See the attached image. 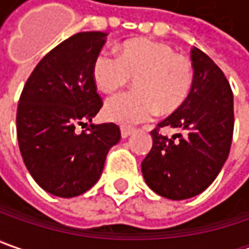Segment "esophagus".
Listing matches in <instances>:
<instances>
[{"instance_id":"34e87169","label":"esophagus","mask_w":249,"mask_h":249,"mask_svg":"<svg viewBox=\"0 0 249 249\" xmlns=\"http://www.w3.org/2000/svg\"><path fill=\"white\" fill-rule=\"evenodd\" d=\"M132 132H134V128H131V126H121V136L123 138H128Z\"/></svg>"}]
</instances>
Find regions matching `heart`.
Wrapping results in <instances>:
<instances>
[{"instance_id":"1","label":"heart","mask_w":249,"mask_h":249,"mask_svg":"<svg viewBox=\"0 0 249 249\" xmlns=\"http://www.w3.org/2000/svg\"><path fill=\"white\" fill-rule=\"evenodd\" d=\"M93 81L107 94L124 89L134 79L135 92L110 99L104 107L107 120L134 125L153 118L159 111L171 114L189 99L194 88V64L167 43L150 38L128 40L118 57L100 53L93 62Z\"/></svg>"}]
</instances>
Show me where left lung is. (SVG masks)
Here are the masks:
<instances>
[{"label":"left lung","instance_id":"left-lung-1","mask_svg":"<svg viewBox=\"0 0 249 249\" xmlns=\"http://www.w3.org/2000/svg\"><path fill=\"white\" fill-rule=\"evenodd\" d=\"M194 88L185 104L150 131L153 145L142 161L146 184L173 200L192 198L220 173L231 147L232 90L223 71L199 49L191 51ZM183 131L171 138L161 129Z\"/></svg>","mask_w":249,"mask_h":249}]
</instances>
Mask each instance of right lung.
I'll return each mask as SVG.
<instances>
[{
  "label": "right lung",
  "instance_id": "1",
  "mask_svg": "<svg viewBox=\"0 0 249 249\" xmlns=\"http://www.w3.org/2000/svg\"><path fill=\"white\" fill-rule=\"evenodd\" d=\"M106 36L81 32L64 40L36 65L19 97L20 155L33 179L55 196L72 198L92 188L121 138L114 123L76 131L103 107L92 68Z\"/></svg>",
  "mask_w": 249,
  "mask_h": 249
}]
</instances>
